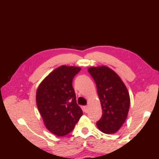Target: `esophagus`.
<instances>
[{"label": "esophagus", "mask_w": 159, "mask_h": 159, "mask_svg": "<svg viewBox=\"0 0 159 159\" xmlns=\"http://www.w3.org/2000/svg\"><path fill=\"white\" fill-rule=\"evenodd\" d=\"M88 108H89V107L88 106V105H86V106H84V107H83V111H85V113H87L88 111Z\"/></svg>", "instance_id": "esophagus-1"}]
</instances>
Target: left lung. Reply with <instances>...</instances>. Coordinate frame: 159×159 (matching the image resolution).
Wrapping results in <instances>:
<instances>
[{
  "mask_svg": "<svg viewBox=\"0 0 159 159\" xmlns=\"http://www.w3.org/2000/svg\"><path fill=\"white\" fill-rule=\"evenodd\" d=\"M88 72L96 83L102 110L96 125L103 133L116 132L128 114L130 104L128 91L117 74L107 67H89Z\"/></svg>",
  "mask_w": 159,
  "mask_h": 159,
  "instance_id": "left-lung-1",
  "label": "left lung"
}]
</instances>
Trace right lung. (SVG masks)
<instances>
[{
  "label": "right lung",
  "mask_w": 159,
  "mask_h": 159,
  "mask_svg": "<svg viewBox=\"0 0 159 159\" xmlns=\"http://www.w3.org/2000/svg\"><path fill=\"white\" fill-rule=\"evenodd\" d=\"M80 70L77 67H59L43 80L37 89L36 104L45 125L58 136L72 131L83 115L72 86L73 79Z\"/></svg>",
  "instance_id": "1"
}]
</instances>
